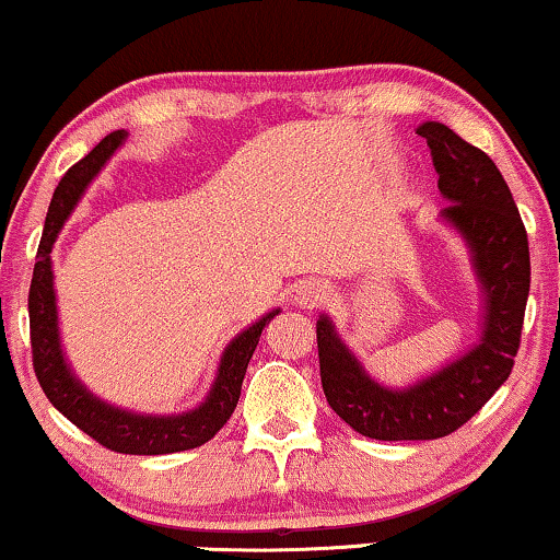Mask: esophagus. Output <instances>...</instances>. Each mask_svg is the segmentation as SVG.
<instances>
[{
	"label": "esophagus",
	"mask_w": 560,
	"mask_h": 560,
	"mask_svg": "<svg viewBox=\"0 0 560 560\" xmlns=\"http://www.w3.org/2000/svg\"><path fill=\"white\" fill-rule=\"evenodd\" d=\"M295 303L301 305V308H320V305L328 303V290L326 285H320V282H303V285H298L295 290Z\"/></svg>",
	"instance_id": "esophagus-1"
}]
</instances>
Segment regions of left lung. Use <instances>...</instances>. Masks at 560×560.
Returning a JSON list of instances; mask_svg holds the SVG:
<instances>
[{"instance_id": "1", "label": "left lung", "mask_w": 560, "mask_h": 560, "mask_svg": "<svg viewBox=\"0 0 560 560\" xmlns=\"http://www.w3.org/2000/svg\"><path fill=\"white\" fill-rule=\"evenodd\" d=\"M431 148L446 224L462 232L485 288V331L469 354L408 389H387L364 374L318 318V362L326 400L343 423L377 441H433L477 416L510 377L530 293V249L512 194L492 158L439 121L418 127Z\"/></svg>"}]
</instances>
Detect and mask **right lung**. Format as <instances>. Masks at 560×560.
<instances>
[{"label": "right lung", "instance_id": "1", "mask_svg": "<svg viewBox=\"0 0 560 560\" xmlns=\"http://www.w3.org/2000/svg\"><path fill=\"white\" fill-rule=\"evenodd\" d=\"M125 132L106 135L86 158L71 165L60 178L56 194L50 198L48 217L40 236V247L35 255L33 282H30L27 311H30V347H33V366L35 377L40 382L43 393L48 395L52 408H58L63 416L79 425L83 433L91 435L104 448L117 451V454L135 456H158L175 454V451H188L203 446L217 435L240 402L242 380L247 372V364L255 354L262 328L278 316L280 311L267 313L255 326L242 331L229 343L224 357H221L217 382H213L209 397L201 408L183 412V416H135V412L112 408L102 400H96L79 380L68 370L63 351L58 339V313H56V293H52V270H50V249L52 242L71 217L73 206L94 175L102 171L112 152L125 140Z\"/></svg>", "mask_w": 560, "mask_h": 560}]
</instances>
